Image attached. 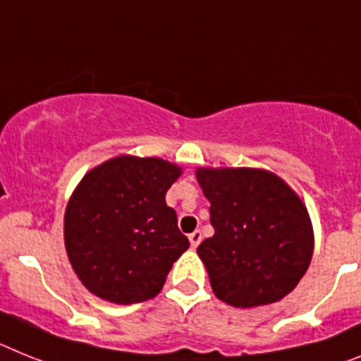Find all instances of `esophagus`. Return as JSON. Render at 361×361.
<instances>
[{
    "mask_svg": "<svg viewBox=\"0 0 361 361\" xmlns=\"http://www.w3.org/2000/svg\"><path fill=\"white\" fill-rule=\"evenodd\" d=\"M189 240H190V246L198 247V244L202 242V231H200V229H196V231L190 233Z\"/></svg>",
    "mask_w": 361,
    "mask_h": 361,
    "instance_id": "obj_1",
    "label": "esophagus"
}]
</instances>
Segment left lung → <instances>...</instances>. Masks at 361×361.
Returning a JSON list of instances; mask_svg holds the SVG:
<instances>
[{
    "label": "left lung",
    "instance_id": "8db88e82",
    "mask_svg": "<svg viewBox=\"0 0 361 361\" xmlns=\"http://www.w3.org/2000/svg\"><path fill=\"white\" fill-rule=\"evenodd\" d=\"M214 235L198 246L218 299L233 307L288 295L308 269L312 224L298 195L271 172L200 169Z\"/></svg>",
    "mask_w": 361,
    "mask_h": 361
}]
</instances>
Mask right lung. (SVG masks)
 <instances>
[{
	"label": "right lung",
	"mask_w": 361,
	"mask_h": 361,
	"mask_svg": "<svg viewBox=\"0 0 361 361\" xmlns=\"http://www.w3.org/2000/svg\"><path fill=\"white\" fill-rule=\"evenodd\" d=\"M181 171L157 157L121 156L87 172L63 218L69 262L90 292L132 305L161 292L189 247L165 204Z\"/></svg>",
	"instance_id": "1"
}]
</instances>
